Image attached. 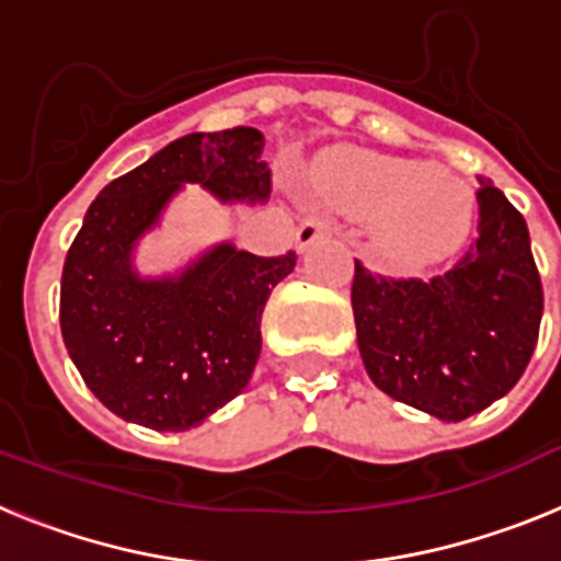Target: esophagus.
<instances>
[{
  "mask_svg": "<svg viewBox=\"0 0 561 561\" xmlns=\"http://www.w3.org/2000/svg\"><path fill=\"white\" fill-rule=\"evenodd\" d=\"M331 232H334L331 219H323V216H309V219L297 227V232H295L297 250H306V247H311L314 241H320V238H329Z\"/></svg>",
  "mask_w": 561,
  "mask_h": 561,
  "instance_id": "esophagus-1",
  "label": "esophagus"
}]
</instances>
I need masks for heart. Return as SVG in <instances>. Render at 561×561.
Wrapping results in <instances>:
<instances>
[{"label":"heart","mask_w":561,"mask_h":561,"mask_svg":"<svg viewBox=\"0 0 561 561\" xmlns=\"http://www.w3.org/2000/svg\"><path fill=\"white\" fill-rule=\"evenodd\" d=\"M311 191L370 221L376 247L399 264L449 255L472 225V191L444 168L374 151H334L311 165Z\"/></svg>","instance_id":"heart-1"}]
</instances>
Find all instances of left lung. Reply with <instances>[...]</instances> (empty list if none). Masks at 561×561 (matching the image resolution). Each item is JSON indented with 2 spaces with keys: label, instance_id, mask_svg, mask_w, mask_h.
<instances>
[{
  "label": "left lung",
  "instance_id": "left-lung-1",
  "mask_svg": "<svg viewBox=\"0 0 561 561\" xmlns=\"http://www.w3.org/2000/svg\"><path fill=\"white\" fill-rule=\"evenodd\" d=\"M351 306L365 370L381 393L440 421L503 399L531 362L542 280L523 213L480 176L478 238L430 280L356 261Z\"/></svg>",
  "mask_w": 561,
  "mask_h": 561
}]
</instances>
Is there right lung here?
<instances>
[{
    "label": "right lung",
    "instance_id": "obj_1",
    "mask_svg": "<svg viewBox=\"0 0 561 561\" xmlns=\"http://www.w3.org/2000/svg\"><path fill=\"white\" fill-rule=\"evenodd\" d=\"M264 142L250 126L187 134L89 205L64 261L61 334L87 388L114 415L182 433L247 388L261 314L295 270V252L261 257L219 244L173 277H140L131 252L182 182H199L221 202H264Z\"/></svg>",
    "mask_w": 561,
    "mask_h": 561
}]
</instances>
